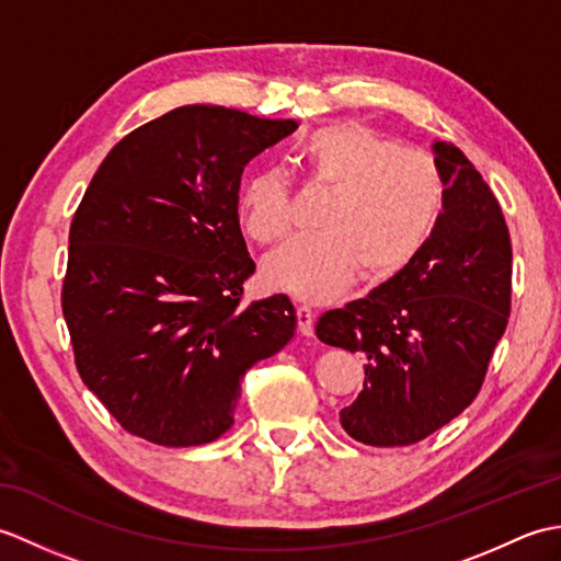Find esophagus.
<instances>
[{
	"mask_svg": "<svg viewBox=\"0 0 561 561\" xmlns=\"http://www.w3.org/2000/svg\"><path fill=\"white\" fill-rule=\"evenodd\" d=\"M296 320H299L301 335L311 337L313 335V320H316L313 308L311 306H299V308H296Z\"/></svg>",
	"mask_w": 561,
	"mask_h": 561,
	"instance_id": "esophagus-1",
	"label": "esophagus"
}]
</instances>
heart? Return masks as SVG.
<instances>
[{
	"label": "heart",
	"instance_id": "obj_1",
	"mask_svg": "<svg viewBox=\"0 0 561 561\" xmlns=\"http://www.w3.org/2000/svg\"><path fill=\"white\" fill-rule=\"evenodd\" d=\"M308 181L332 190L316 236H301L262 262L272 289L304 301H330L362 274L388 282L422 253L440 219L446 185L436 161L400 147L359 123L313 129L294 149ZM238 219L255 243L267 245L291 226L289 178L279 169L248 175L238 193Z\"/></svg>",
	"mask_w": 561,
	"mask_h": 561
}]
</instances>
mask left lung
Masks as SVG:
<instances>
[{"mask_svg": "<svg viewBox=\"0 0 561 561\" xmlns=\"http://www.w3.org/2000/svg\"><path fill=\"white\" fill-rule=\"evenodd\" d=\"M446 202L424 250L359 301L320 316L316 335L362 352L364 390L340 422L366 446H410L478 398L511 311L502 207L450 141H434Z\"/></svg>", "mask_w": 561, "mask_h": 561, "instance_id": "left-lung-1", "label": "left lung"}]
</instances>
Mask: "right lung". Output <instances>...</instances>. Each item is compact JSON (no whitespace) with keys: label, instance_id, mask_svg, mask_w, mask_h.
<instances>
[{"label":"right lung","instance_id":"add662e5","mask_svg":"<svg viewBox=\"0 0 561 561\" xmlns=\"http://www.w3.org/2000/svg\"><path fill=\"white\" fill-rule=\"evenodd\" d=\"M296 127L183 105L117 141L83 193L62 313L81 380L125 432L171 448L219 438L248 368L294 337L284 294L238 306L255 272L238 187Z\"/></svg>","mask_w":561,"mask_h":561}]
</instances>
